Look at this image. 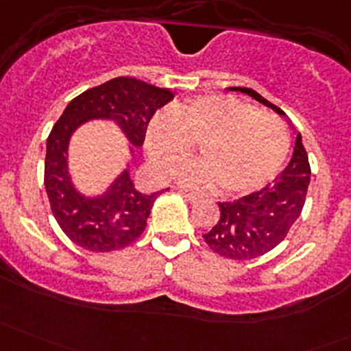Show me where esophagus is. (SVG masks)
Listing matches in <instances>:
<instances>
[{"mask_svg": "<svg viewBox=\"0 0 351 351\" xmlns=\"http://www.w3.org/2000/svg\"><path fill=\"white\" fill-rule=\"evenodd\" d=\"M182 195L186 198V200L190 202V204H195V202L198 200L197 195H193V193H189V192H182Z\"/></svg>", "mask_w": 351, "mask_h": 351, "instance_id": "esophagus-1", "label": "esophagus"}]
</instances>
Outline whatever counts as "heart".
<instances>
[{
	"label": "heart",
	"instance_id": "heart-1",
	"mask_svg": "<svg viewBox=\"0 0 351 351\" xmlns=\"http://www.w3.org/2000/svg\"><path fill=\"white\" fill-rule=\"evenodd\" d=\"M198 146L202 161L180 173L193 190L231 197L258 192L271 182L289 154L280 119L228 95H204L156 113L146 127V151L159 176L175 175Z\"/></svg>",
	"mask_w": 351,
	"mask_h": 351
}]
</instances>
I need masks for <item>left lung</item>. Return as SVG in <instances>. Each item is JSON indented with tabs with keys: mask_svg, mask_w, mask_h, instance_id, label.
I'll list each match as a JSON object with an SVG mask.
<instances>
[{
	"mask_svg": "<svg viewBox=\"0 0 351 351\" xmlns=\"http://www.w3.org/2000/svg\"><path fill=\"white\" fill-rule=\"evenodd\" d=\"M254 98L265 107L285 115L251 88H229ZM311 182V166L304 149L302 136L297 132L293 154L274 183L258 192L232 202H219L217 224L204 234L212 251L231 260H253L278 246L299 219Z\"/></svg>",
	"mask_w": 351,
	"mask_h": 351,
	"instance_id": "1",
	"label": "left lung"
}]
</instances>
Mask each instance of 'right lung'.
Returning a JSON list of instances; mask_svg holds the SVG:
<instances>
[{
  "mask_svg": "<svg viewBox=\"0 0 351 351\" xmlns=\"http://www.w3.org/2000/svg\"><path fill=\"white\" fill-rule=\"evenodd\" d=\"M175 95L136 77H113L73 98L54 123L47 139L44 185L59 228L77 246L95 253L120 250L136 241L146 229L156 198L139 192L130 178V165L101 195L88 197L74 186L67 165L71 136L90 120H112L134 147H141L156 110Z\"/></svg>",
  "mask_w": 351,
  "mask_h": 351,
  "instance_id": "add662e5",
  "label": "right lung"
}]
</instances>
